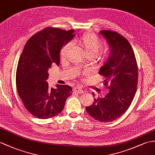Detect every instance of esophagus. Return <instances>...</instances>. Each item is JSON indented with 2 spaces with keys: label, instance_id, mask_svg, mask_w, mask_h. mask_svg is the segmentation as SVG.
<instances>
[{
  "label": "esophagus",
  "instance_id": "1",
  "mask_svg": "<svg viewBox=\"0 0 155 155\" xmlns=\"http://www.w3.org/2000/svg\"><path fill=\"white\" fill-rule=\"evenodd\" d=\"M73 91H74V92L79 93V94H81V93H84V91H83V89L81 88H80V87H74L73 89Z\"/></svg>",
  "mask_w": 155,
  "mask_h": 155
}]
</instances>
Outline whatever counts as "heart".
Returning a JSON list of instances; mask_svg holds the SVG:
<instances>
[{"label":"heart","mask_w":155,"mask_h":155,"mask_svg":"<svg viewBox=\"0 0 155 155\" xmlns=\"http://www.w3.org/2000/svg\"><path fill=\"white\" fill-rule=\"evenodd\" d=\"M72 43L80 47L87 57L95 58L101 50L103 44L101 40L92 33H86L80 38L75 39ZM70 44H66L60 50V55L62 60H65L70 53Z\"/></svg>","instance_id":"1"}]
</instances>
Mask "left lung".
<instances>
[{"mask_svg":"<svg viewBox=\"0 0 155 155\" xmlns=\"http://www.w3.org/2000/svg\"><path fill=\"white\" fill-rule=\"evenodd\" d=\"M99 33L110 48L108 58L99 71L109 92L103 98L95 99L86 111L98 121L108 122L118 119L130 107L137 89L138 71L133 48L125 37L108 30Z\"/></svg>","mask_w":155,"mask_h":155,"instance_id":"1","label":"left lung"}]
</instances>
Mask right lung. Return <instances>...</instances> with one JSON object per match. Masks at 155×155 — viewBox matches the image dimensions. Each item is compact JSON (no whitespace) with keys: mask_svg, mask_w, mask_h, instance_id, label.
<instances>
[{"mask_svg":"<svg viewBox=\"0 0 155 155\" xmlns=\"http://www.w3.org/2000/svg\"><path fill=\"white\" fill-rule=\"evenodd\" d=\"M74 30L47 28L37 33L26 43L16 70L18 95L25 108L41 119L60 114L71 94L69 85H56L48 88L47 80L52 64L60 65L62 47L72 39Z\"/></svg>","mask_w":155,"mask_h":155,"instance_id":"obj_1","label":"right lung"}]
</instances>
